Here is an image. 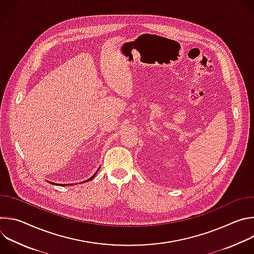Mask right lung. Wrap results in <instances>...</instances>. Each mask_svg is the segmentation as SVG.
<instances>
[{
	"label": "right lung",
	"mask_w": 254,
	"mask_h": 254,
	"mask_svg": "<svg viewBox=\"0 0 254 254\" xmlns=\"http://www.w3.org/2000/svg\"><path fill=\"white\" fill-rule=\"evenodd\" d=\"M97 171H98V170H97ZM97 171H96V172H97ZM95 175H96V173H95V174H94V175H93V176H92V177H90V178H89V179H88V180H85V181H84V182H87V181H90V180H91V179H93V178H94V177H95ZM51 184H54V183H51ZM63 186H64V185H63Z\"/></svg>",
	"instance_id": "1"
}]
</instances>
